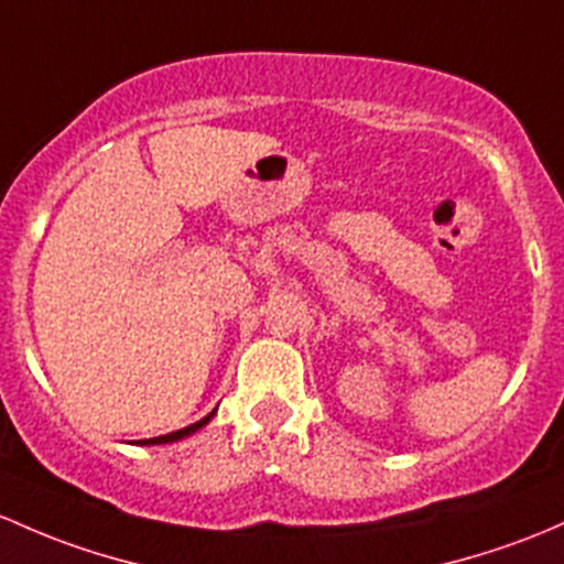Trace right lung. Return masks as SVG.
Segmentation results:
<instances>
[{"mask_svg":"<svg viewBox=\"0 0 564 564\" xmlns=\"http://www.w3.org/2000/svg\"><path fill=\"white\" fill-rule=\"evenodd\" d=\"M212 416H215V411H212V414L204 416V420L193 422V425H187V427H183V430H174V433H169V435H159V438H144V441H139V444H144V446H148V444H172V441H180V438H185V435L196 433L198 427L207 425V422L212 420Z\"/></svg>","mask_w":564,"mask_h":564,"instance_id":"add662e5","label":"right lung"}]
</instances>
